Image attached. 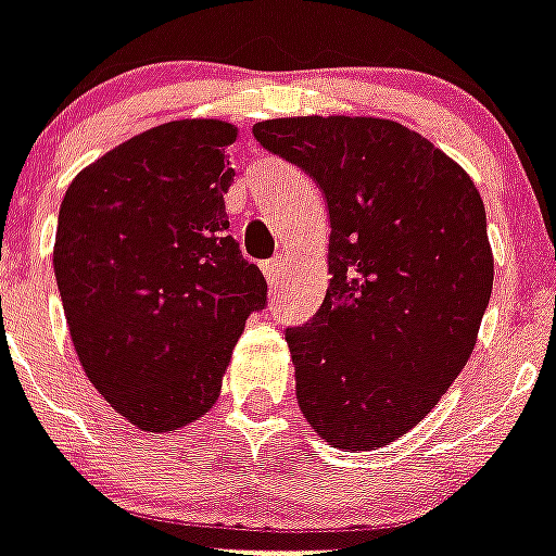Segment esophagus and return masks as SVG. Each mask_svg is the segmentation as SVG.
I'll list each match as a JSON object with an SVG mask.
<instances>
[{
	"label": "esophagus",
	"mask_w": 556,
	"mask_h": 556,
	"mask_svg": "<svg viewBox=\"0 0 556 556\" xmlns=\"http://www.w3.org/2000/svg\"><path fill=\"white\" fill-rule=\"evenodd\" d=\"M279 268H282V260H268V263H263V270H265V279H268L270 288H279Z\"/></svg>",
	"instance_id": "1"
}]
</instances>
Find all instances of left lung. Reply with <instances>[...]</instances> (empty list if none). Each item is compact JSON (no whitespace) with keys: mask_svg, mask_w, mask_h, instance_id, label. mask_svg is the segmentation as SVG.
Wrapping results in <instances>:
<instances>
[{"mask_svg":"<svg viewBox=\"0 0 556 556\" xmlns=\"http://www.w3.org/2000/svg\"><path fill=\"white\" fill-rule=\"evenodd\" d=\"M265 151L319 185L331 216L328 291L286 328L296 400L333 448H382L457 380L494 286L471 176L400 122H256Z\"/></svg>","mask_w":556,"mask_h":556,"instance_id":"8db88e82","label":"left lung"}]
</instances>
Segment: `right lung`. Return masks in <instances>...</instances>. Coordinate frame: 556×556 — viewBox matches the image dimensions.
<instances>
[{"mask_svg": "<svg viewBox=\"0 0 556 556\" xmlns=\"http://www.w3.org/2000/svg\"><path fill=\"white\" fill-rule=\"evenodd\" d=\"M233 139L219 119L151 128L88 165L59 207L53 274L79 363L146 431L216 403L245 319L268 305L228 233Z\"/></svg>", "mask_w": 556, "mask_h": 556, "instance_id": "1", "label": "right lung"}]
</instances>
